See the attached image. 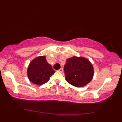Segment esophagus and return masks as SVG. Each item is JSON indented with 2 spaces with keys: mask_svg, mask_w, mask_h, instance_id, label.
Instances as JSON below:
<instances>
[{
  "mask_svg": "<svg viewBox=\"0 0 122 122\" xmlns=\"http://www.w3.org/2000/svg\"><path fill=\"white\" fill-rule=\"evenodd\" d=\"M58 71H59V72H63V71H64V70H63V68H60V69L58 70Z\"/></svg>",
  "mask_w": 122,
  "mask_h": 122,
  "instance_id": "esophagus-1",
  "label": "esophagus"
}]
</instances>
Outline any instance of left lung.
<instances>
[{
    "instance_id": "obj_1",
    "label": "left lung",
    "mask_w": 122,
    "mask_h": 122,
    "mask_svg": "<svg viewBox=\"0 0 122 122\" xmlns=\"http://www.w3.org/2000/svg\"><path fill=\"white\" fill-rule=\"evenodd\" d=\"M64 72L66 80L76 87L88 84L92 80L94 73L93 66L89 60L75 56L66 60Z\"/></svg>"
}]
</instances>
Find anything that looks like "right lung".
Wrapping results in <instances>:
<instances>
[{"instance_id": "right-lung-1", "label": "right lung", "mask_w": 122, "mask_h": 122, "mask_svg": "<svg viewBox=\"0 0 122 122\" xmlns=\"http://www.w3.org/2000/svg\"><path fill=\"white\" fill-rule=\"evenodd\" d=\"M55 73L51 65L48 64L45 56L36 58L29 64L27 76L31 82L37 85H42L48 81L51 75Z\"/></svg>"}]
</instances>
